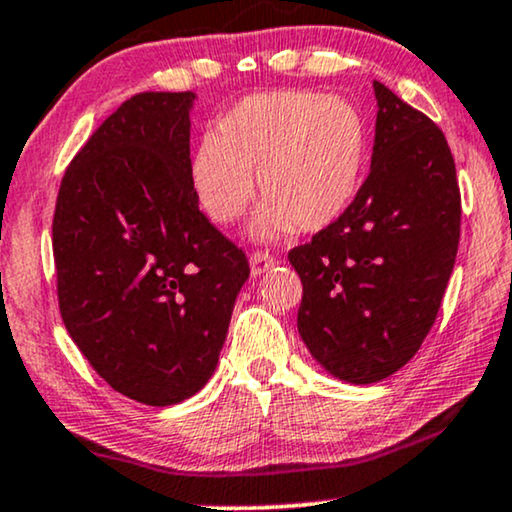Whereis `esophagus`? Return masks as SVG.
<instances>
[{"instance_id":"34e87169","label":"esophagus","mask_w":512,"mask_h":512,"mask_svg":"<svg viewBox=\"0 0 512 512\" xmlns=\"http://www.w3.org/2000/svg\"><path fill=\"white\" fill-rule=\"evenodd\" d=\"M275 263H277V258L270 256L268 251H251V254H249L251 277H261L263 272H268Z\"/></svg>"}]
</instances>
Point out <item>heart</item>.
I'll return each mask as SVG.
<instances>
[{
	"instance_id": "obj_1",
	"label": "heart",
	"mask_w": 512,
	"mask_h": 512,
	"mask_svg": "<svg viewBox=\"0 0 512 512\" xmlns=\"http://www.w3.org/2000/svg\"><path fill=\"white\" fill-rule=\"evenodd\" d=\"M368 163V125L352 102L284 90L235 104L193 153L191 179L207 216L233 223L254 198L265 205L251 235L319 233L349 212Z\"/></svg>"
}]
</instances>
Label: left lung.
I'll use <instances>...</instances> for the list:
<instances>
[{"instance_id": "1", "label": "left lung", "mask_w": 512, "mask_h": 512, "mask_svg": "<svg viewBox=\"0 0 512 512\" xmlns=\"http://www.w3.org/2000/svg\"><path fill=\"white\" fill-rule=\"evenodd\" d=\"M370 174L349 212L291 249L303 282L298 333L326 373L373 384L431 331L459 247L461 198L445 135L373 81Z\"/></svg>"}]
</instances>
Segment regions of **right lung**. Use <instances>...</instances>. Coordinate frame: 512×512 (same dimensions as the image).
I'll return each mask as SVG.
<instances>
[{"label":"right lung","mask_w":512,"mask_h":512,"mask_svg":"<svg viewBox=\"0 0 512 512\" xmlns=\"http://www.w3.org/2000/svg\"><path fill=\"white\" fill-rule=\"evenodd\" d=\"M195 93L123 102L62 177L53 216L60 314L97 375L144 405L205 387L249 263L198 209Z\"/></svg>","instance_id":"1"}]
</instances>
